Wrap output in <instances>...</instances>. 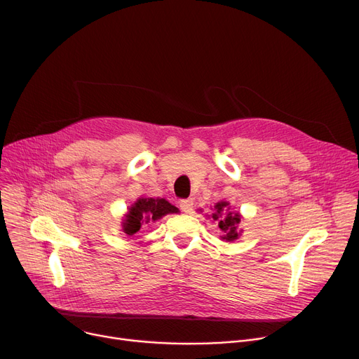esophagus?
<instances>
[{
  "label": "esophagus",
  "mask_w": 359,
  "mask_h": 359,
  "mask_svg": "<svg viewBox=\"0 0 359 359\" xmlns=\"http://www.w3.org/2000/svg\"><path fill=\"white\" fill-rule=\"evenodd\" d=\"M180 209L184 213H192V210H194V199H183L180 202Z\"/></svg>",
  "instance_id": "obj_1"
}]
</instances>
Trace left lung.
Returning <instances> with one entry per match:
<instances>
[{
    "label": "left lung",
    "instance_id": "left-lung-1",
    "mask_svg": "<svg viewBox=\"0 0 359 359\" xmlns=\"http://www.w3.org/2000/svg\"><path fill=\"white\" fill-rule=\"evenodd\" d=\"M208 218H212L213 222H217L222 232L221 240L226 243L238 240V236H241L243 233V229L240 228L243 215L240 212H233L226 201H221L215 205L213 213L208 215Z\"/></svg>",
    "mask_w": 359,
    "mask_h": 359
}]
</instances>
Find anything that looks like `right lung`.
Returning <instances> with one entry per match:
<instances>
[{"instance_id": "add662e5", "label": "right lung", "mask_w": 359, "mask_h": 359, "mask_svg": "<svg viewBox=\"0 0 359 359\" xmlns=\"http://www.w3.org/2000/svg\"><path fill=\"white\" fill-rule=\"evenodd\" d=\"M179 209L163 198H138L127 210L123 219V231L134 235L144 224L156 222L169 213H177Z\"/></svg>"}]
</instances>
